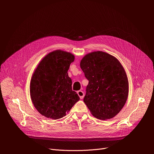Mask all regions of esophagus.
Segmentation results:
<instances>
[{"label":"esophagus","instance_id":"34e87169","mask_svg":"<svg viewBox=\"0 0 154 154\" xmlns=\"http://www.w3.org/2000/svg\"><path fill=\"white\" fill-rule=\"evenodd\" d=\"M77 94H78V95L79 96V97H80V98L81 99H82L83 97H84V93L82 91H77Z\"/></svg>","mask_w":154,"mask_h":154}]
</instances>
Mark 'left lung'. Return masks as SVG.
I'll use <instances>...</instances> for the list:
<instances>
[{
	"instance_id": "8db88e82",
	"label": "left lung",
	"mask_w": 154,
	"mask_h": 154,
	"mask_svg": "<svg viewBox=\"0 0 154 154\" xmlns=\"http://www.w3.org/2000/svg\"><path fill=\"white\" fill-rule=\"evenodd\" d=\"M80 68L89 81L83 101L91 114L102 120L115 117L124 106L128 93L127 77L120 62L97 51L86 55Z\"/></svg>"
}]
</instances>
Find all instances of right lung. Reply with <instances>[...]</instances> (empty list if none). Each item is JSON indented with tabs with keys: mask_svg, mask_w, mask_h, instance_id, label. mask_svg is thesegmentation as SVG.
I'll return each mask as SVG.
<instances>
[{
	"mask_svg": "<svg viewBox=\"0 0 154 154\" xmlns=\"http://www.w3.org/2000/svg\"><path fill=\"white\" fill-rule=\"evenodd\" d=\"M74 61L71 53L57 50L48 54L35 71L30 82V96L42 116L60 119L80 100L72 90V80L68 73Z\"/></svg>",
	"mask_w": 154,
	"mask_h": 154,
	"instance_id": "obj_1",
	"label": "right lung"
}]
</instances>
